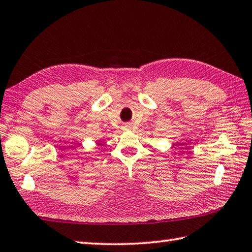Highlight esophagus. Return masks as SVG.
<instances>
[{
  "label": "esophagus",
  "mask_w": 252,
  "mask_h": 252,
  "mask_svg": "<svg viewBox=\"0 0 252 252\" xmlns=\"http://www.w3.org/2000/svg\"><path fill=\"white\" fill-rule=\"evenodd\" d=\"M122 127H123V130H129V129H131V125L130 123H125Z\"/></svg>",
  "instance_id": "esophagus-1"
}]
</instances>
